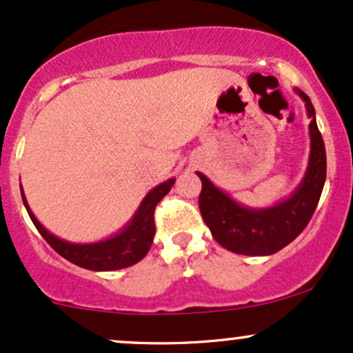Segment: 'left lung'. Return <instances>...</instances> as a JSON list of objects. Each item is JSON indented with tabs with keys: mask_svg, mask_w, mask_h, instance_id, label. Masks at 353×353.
Segmentation results:
<instances>
[{
	"mask_svg": "<svg viewBox=\"0 0 353 353\" xmlns=\"http://www.w3.org/2000/svg\"><path fill=\"white\" fill-rule=\"evenodd\" d=\"M294 92L305 103L310 119V153L301 183L288 198L264 208H251L236 201L208 176L196 172L201 180L198 198L201 216L213 238L225 250L236 254L269 256L281 251L304 231L317 208L327 173L324 140L317 128L316 110L307 94L301 89H294Z\"/></svg>",
	"mask_w": 353,
	"mask_h": 353,
	"instance_id": "1",
	"label": "left lung"
}]
</instances>
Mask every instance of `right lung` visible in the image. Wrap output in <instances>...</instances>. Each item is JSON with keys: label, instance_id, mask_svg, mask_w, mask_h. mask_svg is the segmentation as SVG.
<instances>
[{"label": "right lung", "instance_id": "right-lung-1", "mask_svg": "<svg viewBox=\"0 0 353 353\" xmlns=\"http://www.w3.org/2000/svg\"><path fill=\"white\" fill-rule=\"evenodd\" d=\"M176 178H168L163 183L157 185L145 194L142 203L125 226H122L115 234L94 243H70L52 234L37 221L31 208H29L26 194L21 186V196L26 206L29 218L34 223L41 236L51 244L56 252H59L64 259L70 261L76 266H81L89 271H117L142 261L150 250L153 236H155V223H153V211L161 198L172 190Z\"/></svg>", "mask_w": 353, "mask_h": 353}]
</instances>
